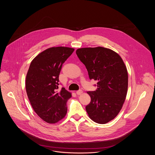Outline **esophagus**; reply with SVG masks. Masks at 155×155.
<instances>
[{"mask_svg": "<svg viewBox=\"0 0 155 155\" xmlns=\"http://www.w3.org/2000/svg\"><path fill=\"white\" fill-rule=\"evenodd\" d=\"M76 93L77 95H80L83 93V91L82 90H78V91H76Z\"/></svg>", "mask_w": 155, "mask_h": 155, "instance_id": "obj_1", "label": "esophagus"}]
</instances>
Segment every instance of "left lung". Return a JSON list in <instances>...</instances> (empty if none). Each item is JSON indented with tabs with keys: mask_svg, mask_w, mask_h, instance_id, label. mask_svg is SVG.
<instances>
[{
	"mask_svg": "<svg viewBox=\"0 0 155 155\" xmlns=\"http://www.w3.org/2000/svg\"><path fill=\"white\" fill-rule=\"evenodd\" d=\"M76 54L90 79L97 81V90L87 92L91 102L86 112L94 122L105 124L118 115L124 102L128 86L126 65L118 53L101 47L79 48Z\"/></svg>",
	"mask_w": 155,
	"mask_h": 155,
	"instance_id": "1",
	"label": "left lung"
}]
</instances>
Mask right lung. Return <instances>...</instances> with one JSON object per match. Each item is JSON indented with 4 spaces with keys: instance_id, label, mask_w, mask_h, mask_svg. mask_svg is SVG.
Wrapping results in <instances>:
<instances>
[{
    "instance_id": "obj_1",
    "label": "right lung",
    "mask_w": 155,
    "mask_h": 155,
    "mask_svg": "<svg viewBox=\"0 0 155 155\" xmlns=\"http://www.w3.org/2000/svg\"><path fill=\"white\" fill-rule=\"evenodd\" d=\"M74 49L51 47L38 54L31 62L26 78V90L30 103L38 116L48 123H55L67 114L71 93L64 87L57 91L63 63Z\"/></svg>"
}]
</instances>
